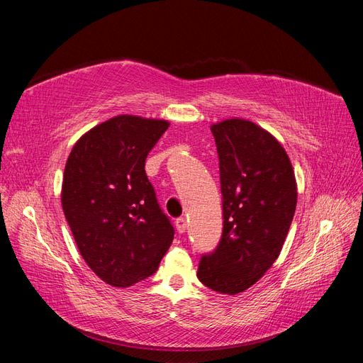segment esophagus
<instances>
[{"label": "esophagus", "instance_id": "obj_1", "mask_svg": "<svg viewBox=\"0 0 363 363\" xmlns=\"http://www.w3.org/2000/svg\"><path fill=\"white\" fill-rule=\"evenodd\" d=\"M175 228H177L179 233H184L186 232V219L184 218L175 219Z\"/></svg>", "mask_w": 363, "mask_h": 363}]
</instances>
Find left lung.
<instances>
[{
    "instance_id": "left-lung-1",
    "label": "left lung",
    "mask_w": 363,
    "mask_h": 363,
    "mask_svg": "<svg viewBox=\"0 0 363 363\" xmlns=\"http://www.w3.org/2000/svg\"><path fill=\"white\" fill-rule=\"evenodd\" d=\"M219 156L224 228L196 277L219 294L247 291L283 248L296 207V180L286 150L244 118L211 125Z\"/></svg>"
}]
</instances>
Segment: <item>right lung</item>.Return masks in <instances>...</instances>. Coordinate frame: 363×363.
<instances>
[{
	"label": "right lung",
	"instance_id": "add662e5",
	"mask_svg": "<svg viewBox=\"0 0 363 363\" xmlns=\"http://www.w3.org/2000/svg\"><path fill=\"white\" fill-rule=\"evenodd\" d=\"M169 123L118 115L75 142L62 207L84 262L104 283L128 288L156 272L174 228L156 200L145 160Z\"/></svg>",
	"mask_w": 363,
	"mask_h": 363
}]
</instances>
